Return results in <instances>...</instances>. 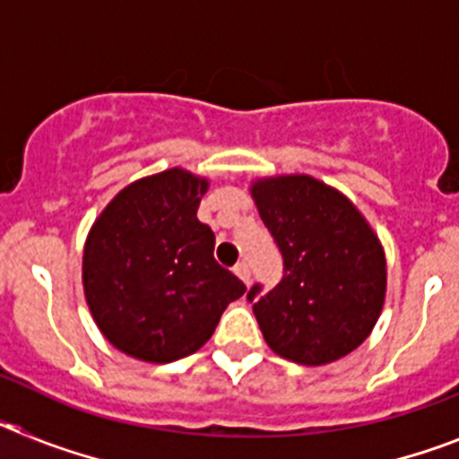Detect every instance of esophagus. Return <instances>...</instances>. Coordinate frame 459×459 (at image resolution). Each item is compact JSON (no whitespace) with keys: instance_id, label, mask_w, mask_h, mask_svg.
Masks as SVG:
<instances>
[{"instance_id":"obj_1","label":"esophagus","mask_w":459,"mask_h":459,"mask_svg":"<svg viewBox=\"0 0 459 459\" xmlns=\"http://www.w3.org/2000/svg\"><path fill=\"white\" fill-rule=\"evenodd\" d=\"M234 273H237L238 278L246 282V285H248V282H250V269H248V264H246V262H237V266H234Z\"/></svg>"}]
</instances>
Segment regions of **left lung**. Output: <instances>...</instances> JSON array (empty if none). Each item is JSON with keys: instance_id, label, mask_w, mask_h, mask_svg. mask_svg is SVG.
Instances as JSON below:
<instances>
[{"instance_id": "8db88e82", "label": "left lung", "mask_w": 459, "mask_h": 459, "mask_svg": "<svg viewBox=\"0 0 459 459\" xmlns=\"http://www.w3.org/2000/svg\"><path fill=\"white\" fill-rule=\"evenodd\" d=\"M250 193L282 255L278 285L248 291L266 344L301 366L342 359L370 335L384 307L379 238L342 193L307 174L259 179Z\"/></svg>"}]
</instances>
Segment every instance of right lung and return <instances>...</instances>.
<instances>
[{
    "mask_svg": "<svg viewBox=\"0 0 459 459\" xmlns=\"http://www.w3.org/2000/svg\"><path fill=\"white\" fill-rule=\"evenodd\" d=\"M209 181L181 168L126 186L96 218L82 257L87 306L117 350L147 363L195 354L246 285L213 259L197 221Z\"/></svg>",
    "mask_w": 459,
    "mask_h": 459,
    "instance_id": "1",
    "label": "right lung"
}]
</instances>
